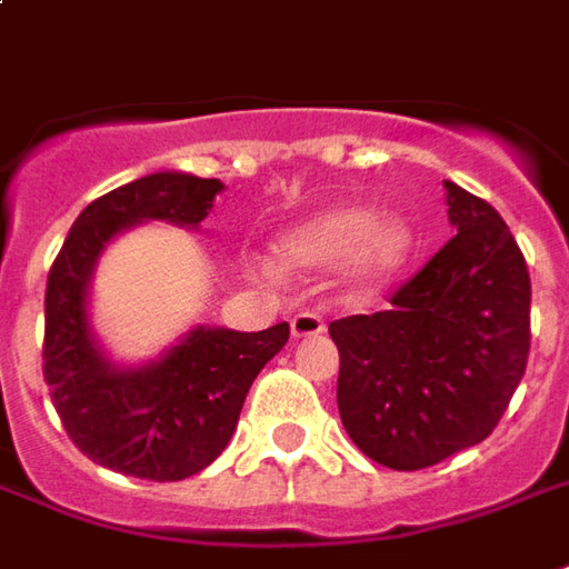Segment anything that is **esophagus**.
Listing matches in <instances>:
<instances>
[{
	"label": "esophagus",
	"mask_w": 569,
	"mask_h": 569,
	"mask_svg": "<svg viewBox=\"0 0 569 569\" xmlns=\"http://www.w3.org/2000/svg\"><path fill=\"white\" fill-rule=\"evenodd\" d=\"M326 329L323 317L313 311H298L296 317H292V336L296 339H308V336H320Z\"/></svg>",
	"instance_id": "obj_1"
}]
</instances>
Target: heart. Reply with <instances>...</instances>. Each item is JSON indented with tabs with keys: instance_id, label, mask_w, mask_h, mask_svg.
<instances>
[{
	"instance_id": "heart-1",
	"label": "heart",
	"mask_w": 569,
	"mask_h": 569,
	"mask_svg": "<svg viewBox=\"0 0 569 569\" xmlns=\"http://www.w3.org/2000/svg\"><path fill=\"white\" fill-rule=\"evenodd\" d=\"M412 252V230L403 221H379L372 209L339 206L289 230L280 243V258L289 268L329 271L351 261L360 283H381Z\"/></svg>"
}]
</instances>
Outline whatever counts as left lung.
<instances>
[{
    "instance_id": "1",
    "label": "left lung",
    "mask_w": 569,
    "mask_h": 569,
    "mask_svg": "<svg viewBox=\"0 0 569 569\" xmlns=\"http://www.w3.org/2000/svg\"><path fill=\"white\" fill-rule=\"evenodd\" d=\"M459 233L391 296L329 323L339 416L372 462L419 471L492 435L530 357V273L490 202L443 181Z\"/></svg>"
}]
</instances>
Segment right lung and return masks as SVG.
Segmentation results:
<instances>
[{"mask_svg": "<svg viewBox=\"0 0 569 569\" xmlns=\"http://www.w3.org/2000/svg\"><path fill=\"white\" fill-rule=\"evenodd\" d=\"M224 184L157 172L89 202L63 240L46 286L42 376L67 437L91 462L144 480H184L228 447L252 381L289 341V323L261 332L200 326L157 363L117 369L89 332L91 268L122 228L174 221L197 228Z\"/></svg>", "mask_w": 569, "mask_h": 569, "instance_id": "add662e5", "label": "right lung"}]
</instances>
